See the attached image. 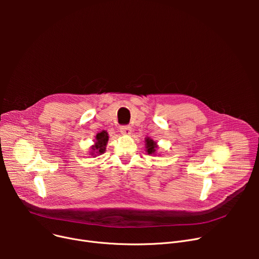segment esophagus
Returning <instances> with one entry per match:
<instances>
[{
	"label": "esophagus",
	"instance_id": "34e87169",
	"mask_svg": "<svg viewBox=\"0 0 259 259\" xmlns=\"http://www.w3.org/2000/svg\"><path fill=\"white\" fill-rule=\"evenodd\" d=\"M120 133L124 135H130L132 133V128L130 126H121L120 127Z\"/></svg>",
	"mask_w": 259,
	"mask_h": 259
}]
</instances>
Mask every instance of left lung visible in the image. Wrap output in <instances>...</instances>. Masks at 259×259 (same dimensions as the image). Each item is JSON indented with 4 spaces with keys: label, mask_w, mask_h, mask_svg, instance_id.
I'll return each mask as SVG.
<instances>
[{
    "label": "left lung",
    "mask_w": 259,
    "mask_h": 259,
    "mask_svg": "<svg viewBox=\"0 0 259 259\" xmlns=\"http://www.w3.org/2000/svg\"><path fill=\"white\" fill-rule=\"evenodd\" d=\"M145 148H146V152L149 155H155L156 154V150H157V143L155 141H153L150 138H145Z\"/></svg>",
    "instance_id": "left-lung-1"
}]
</instances>
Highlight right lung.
<instances>
[{
  "instance_id": "1",
  "label": "right lung",
  "mask_w": 259,
  "mask_h": 259,
  "mask_svg": "<svg viewBox=\"0 0 259 259\" xmlns=\"http://www.w3.org/2000/svg\"><path fill=\"white\" fill-rule=\"evenodd\" d=\"M109 141V134L107 131L102 130L95 135V140L93 141L94 144L90 147L91 150L89 154L93 157H97L99 155H102L106 151V147Z\"/></svg>"
}]
</instances>
